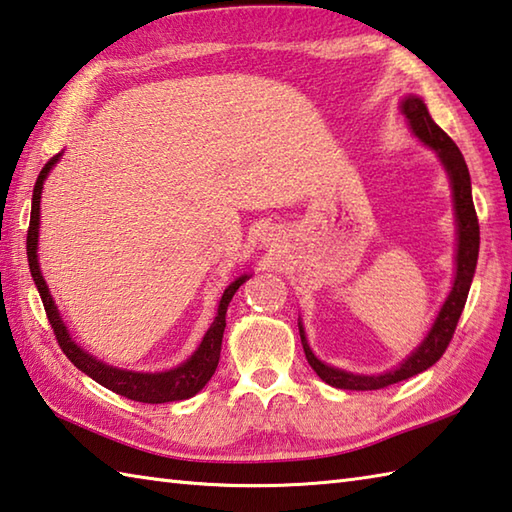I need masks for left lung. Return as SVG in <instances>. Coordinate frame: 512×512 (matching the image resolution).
Instances as JSON below:
<instances>
[{
    "mask_svg": "<svg viewBox=\"0 0 512 512\" xmlns=\"http://www.w3.org/2000/svg\"><path fill=\"white\" fill-rule=\"evenodd\" d=\"M399 110H402V115L406 117L410 133H413L424 146L435 150L439 164L444 166L448 175L450 193H453L455 226H457L455 277H453V286H450L446 302L442 304V308H439L435 322L428 328L422 344H419L402 364L379 375L348 373L344 368L324 364L322 359L313 353V348H310L304 324L302 319H299V337H302V346H304L308 364L313 366L315 373L322 377L326 384L335 388H344V390H379L390 384L404 382V379L422 373V370L433 366L437 359L444 355L450 339H453V333L457 328L459 317H462L468 290H470V284H473L475 268H477L479 222L473 206V188H470V173L464 162V155L459 153V148L455 146L453 139H450L444 130L433 122V117H430L422 97L417 95L402 97Z\"/></svg>",
    "mask_w": 512,
    "mask_h": 512,
    "instance_id": "8db88e82",
    "label": "left lung"
}]
</instances>
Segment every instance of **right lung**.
Here are the masks:
<instances>
[{"label": "right lung", "mask_w": 512, "mask_h": 512, "mask_svg": "<svg viewBox=\"0 0 512 512\" xmlns=\"http://www.w3.org/2000/svg\"><path fill=\"white\" fill-rule=\"evenodd\" d=\"M62 159V153H57L50 162L42 168L39 173L35 188H33V206H30V226H28V237H26V250H28V266L30 275H33V282L39 290V297H42L48 322L55 330V337L59 342V348L64 350V355L73 362L82 373L93 377L97 384L104 388L113 390V393L133 399V402L142 404H166V402H179V399H188L197 395L202 390L210 377L215 375V368L219 364V353H222V337L226 328V310L230 299L237 293V288L242 286L250 275L237 277L233 284H230L222 299H219L217 315L213 324L206 330L202 342L195 348V353L190 355L186 362H182L175 368L168 370H155V373H144V370H126L110 366L95 355H90L88 350L79 346L73 335H70L68 326L64 324L62 313L55 304L53 295H50L46 279L42 275V268H39V257H37V246H39V202H42V190L44 182L53 166Z\"/></svg>", "instance_id": "1"}]
</instances>
